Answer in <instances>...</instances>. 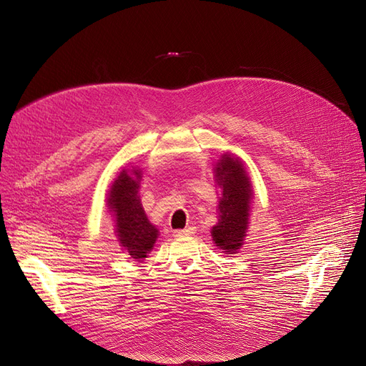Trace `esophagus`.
Returning a JSON list of instances; mask_svg holds the SVG:
<instances>
[{"label": "esophagus", "mask_w": 366, "mask_h": 366, "mask_svg": "<svg viewBox=\"0 0 366 366\" xmlns=\"http://www.w3.org/2000/svg\"><path fill=\"white\" fill-rule=\"evenodd\" d=\"M194 232H196V229H194V227H188L185 229H178L175 231V237H184V235H192Z\"/></svg>", "instance_id": "34e87169"}]
</instances>
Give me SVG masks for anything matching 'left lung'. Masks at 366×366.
Returning <instances> with one entry per match:
<instances>
[{
	"mask_svg": "<svg viewBox=\"0 0 366 366\" xmlns=\"http://www.w3.org/2000/svg\"><path fill=\"white\" fill-rule=\"evenodd\" d=\"M214 182L221 188L217 224L210 234L213 244L225 254L237 253L247 235L253 203V185L247 166L238 156L224 153L213 167Z\"/></svg>",
	"mask_w": 366,
	"mask_h": 366,
	"instance_id": "left-lung-1",
	"label": "left lung"
}]
</instances>
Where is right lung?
<instances>
[{"mask_svg":"<svg viewBox=\"0 0 366 366\" xmlns=\"http://www.w3.org/2000/svg\"><path fill=\"white\" fill-rule=\"evenodd\" d=\"M141 178L139 167H124L110 184L106 199L119 246L137 262L147 257L159 237L157 227L149 221L141 204L138 194Z\"/></svg>","mask_w":366,"mask_h":366,"instance_id":"add662e5","label":"right lung"}]
</instances>
